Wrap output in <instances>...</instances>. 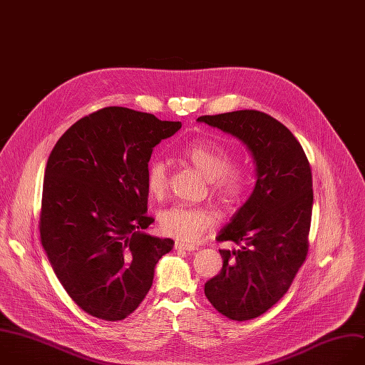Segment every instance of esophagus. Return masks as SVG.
Instances as JSON below:
<instances>
[{"mask_svg":"<svg viewBox=\"0 0 365 365\" xmlns=\"http://www.w3.org/2000/svg\"><path fill=\"white\" fill-rule=\"evenodd\" d=\"M174 247H175V250H185V252H194V250H197L195 246L187 245V243H181V242H177Z\"/></svg>","mask_w":365,"mask_h":365,"instance_id":"obj_1","label":"esophagus"}]
</instances>
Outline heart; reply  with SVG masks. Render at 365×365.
Masks as SVG:
<instances>
[{
  "label": "heart",
  "mask_w": 365,
  "mask_h": 365,
  "mask_svg": "<svg viewBox=\"0 0 365 365\" xmlns=\"http://www.w3.org/2000/svg\"><path fill=\"white\" fill-rule=\"evenodd\" d=\"M181 155L202 174L212 192L227 204L239 202L249 188V175L239 167H232L230 154L211 140L197 139L184 147ZM168 185V168L155 160L147 170V187L154 197H161ZM217 225V217L207 207L175 204L160 214L163 233L180 242H197Z\"/></svg>",
  "instance_id": "b5f03b06"
}]
</instances>
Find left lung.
Wrapping results in <instances>:
<instances>
[{
	"instance_id": "left-lung-1",
	"label": "left lung",
	"mask_w": 365,
	"mask_h": 365,
	"mask_svg": "<svg viewBox=\"0 0 365 365\" xmlns=\"http://www.w3.org/2000/svg\"><path fill=\"white\" fill-rule=\"evenodd\" d=\"M240 139L253 155L256 184L247 201L215 237L237 250H220L223 267L205 282L210 304L233 321L270 309L292 284L308 255L314 191L309 161L283 123L259 110L197 119Z\"/></svg>"
}]
</instances>
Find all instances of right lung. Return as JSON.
I'll return each mask as SVG.
<instances>
[{
  "label": "right lung",
  "instance_id": "1",
  "mask_svg": "<svg viewBox=\"0 0 365 365\" xmlns=\"http://www.w3.org/2000/svg\"><path fill=\"white\" fill-rule=\"evenodd\" d=\"M181 122L109 106L71 125L48 157L40 236L68 297L86 314L122 321L147 297L174 242L145 233L154 147Z\"/></svg>",
  "mask_w": 365,
  "mask_h": 365
}]
</instances>
